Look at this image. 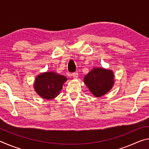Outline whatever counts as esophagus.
<instances>
[{"instance_id": "obj_1", "label": "esophagus", "mask_w": 149, "mask_h": 149, "mask_svg": "<svg viewBox=\"0 0 149 149\" xmlns=\"http://www.w3.org/2000/svg\"><path fill=\"white\" fill-rule=\"evenodd\" d=\"M72 77H74V79H76V78L78 77V73H77V72L73 73V74H72Z\"/></svg>"}]
</instances>
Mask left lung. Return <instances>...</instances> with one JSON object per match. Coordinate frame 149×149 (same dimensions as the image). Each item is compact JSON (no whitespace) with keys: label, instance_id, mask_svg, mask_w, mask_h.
<instances>
[{"label":"left lung","instance_id":"obj_1","mask_svg":"<svg viewBox=\"0 0 149 149\" xmlns=\"http://www.w3.org/2000/svg\"><path fill=\"white\" fill-rule=\"evenodd\" d=\"M84 81L95 97H100L109 92L114 86V74L111 70L93 68L91 71L85 75Z\"/></svg>","mask_w":149,"mask_h":149}]
</instances>
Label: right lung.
I'll list each match as a JSON object with an SVG mask.
<instances>
[{
	"instance_id": "add662e5",
	"label": "right lung",
	"mask_w": 149,
	"mask_h": 149,
	"mask_svg": "<svg viewBox=\"0 0 149 149\" xmlns=\"http://www.w3.org/2000/svg\"><path fill=\"white\" fill-rule=\"evenodd\" d=\"M67 77L54 72L41 73L35 79V92L42 99L52 100L60 94Z\"/></svg>"
}]
</instances>
